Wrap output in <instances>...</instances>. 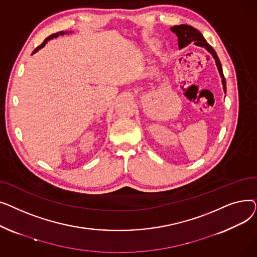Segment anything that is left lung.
Listing matches in <instances>:
<instances>
[{
  "mask_svg": "<svg viewBox=\"0 0 257 257\" xmlns=\"http://www.w3.org/2000/svg\"><path fill=\"white\" fill-rule=\"evenodd\" d=\"M171 30L177 35L178 37V47L179 49H183L186 46H188L190 44H195L196 46L199 47H203L205 48L214 59L215 64H217V67L219 70L220 76L222 77V84H223V89L226 92V80L224 78V74H223V70H222V65L220 62V59L217 55V53L213 50V48L208 45V43L205 40V38L203 37V35L201 34L200 31H198L196 28L192 26L188 25H179V26H174L171 28Z\"/></svg>",
  "mask_w": 257,
  "mask_h": 257,
  "instance_id": "1",
  "label": "left lung"
}]
</instances>
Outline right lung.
<instances>
[{
  "mask_svg": "<svg viewBox=\"0 0 257 257\" xmlns=\"http://www.w3.org/2000/svg\"><path fill=\"white\" fill-rule=\"evenodd\" d=\"M66 33H69V32H66V31H60V32H57V33H54V34H52V35H50L49 37H47L45 40H44V43L40 45V46H38L34 51H33V53L32 54H34V53H36L38 50H40L42 48H44L45 46H46V44L49 42L50 39H53V38H55V37H57V36H59V35H63V34H66Z\"/></svg>",
  "mask_w": 257,
  "mask_h": 257,
  "instance_id": "add662e5",
  "label": "right lung"
}]
</instances>
